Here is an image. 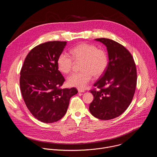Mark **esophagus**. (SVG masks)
Returning <instances> with one entry per match:
<instances>
[{
    "label": "esophagus",
    "instance_id": "obj_1",
    "mask_svg": "<svg viewBox=\"0 0 157 157\" xmlns=\"http://www.w3.org/2000/svg\"><path fill=\"white\" fill-rule=\"evenodd\" d=\"M78 92L79 93H84L85 91L84 90V89H80V88H79L78 89Z\"/></svg>",
    "mask_w": 157,
    "mask_h": 157
}]
</instances>
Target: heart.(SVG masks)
Segmentation results:
<instances>
[{
    "instance_id": "obj_1",
    "label": "heart",
    "mask_w": 157,
    "mask_h": 157,
    "mask_svg": "<svg viewBox=\"0 0 157 157\" xmlns=\"http://www.w3.org/2000/svg\"><path fill=\"white\" fill-rule=\"evenodd\" d=\"M70 52L71 56L66 53H61L57 59L58 70L64 74L69 73L72 70L74 61L76 63L81 62V71L71 74L67 79V82L70 86L84 88L93 75L95 78H98L107 68V53L93 44L82 43L72 48Z\"/></svg>"
}]
</instances>
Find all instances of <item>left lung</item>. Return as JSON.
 <instances>
[{
    "mask_svg": "<svg viewBox=\"0 0 157 157\" xmlns=\"http://www.w3.org/2000/svg\"><path fill=\"white\" fill-rule=\"evenodd\" d=\"M107 47L109 63L102 78L91 89L94 96L89 111L95 117L109 120L121 116L130 104L137 85V70L130 53L120 43L97 38Z\"/></svg>",
    "mask_w": 157,
    "mask_h": 157,
    "instance_id": "8db88e82",
    "label": "left lung"
}]
</instances>
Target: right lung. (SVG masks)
<instances>
[{"instance_id": "1", "label": "right lung", "mask_w": 157, "mask_h": 157, "mask_svg": "<svg viewBox=\"0 0 157 157\" xmlns=\"http://www.w3.org/2000/svg\"><path fill=\"white\" fill-rule=\"evenodd\" d=\"M66 41H48L33 48L26 56L20 71L22 97L32 114L38 121L53 123L66 113L75 87L61 89L64 78L57 59Z\"/></svg>"}]
</instances>
